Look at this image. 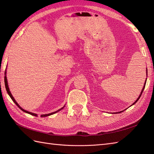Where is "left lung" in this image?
<instances>
[{
	"instance_id": "left-lung-1",
	"label": "left lung",
	"mask_w": 154,
	"mask_h": 154,
	"mask_svg": "<svg viewBox=\"0 0 154 154\" xmlns=\"http://www.w3.org/2000/svg\"><path fill=\"white\" fill-rule=\"evenodd\" d=\"M147 72H148V70H147ZM146 82H145V84H144V86H143V89H142V92H141V94H140V95L139 96V97L138 98V99H137L136 101H135V102L133 104H132V105H133V104H134L136 102H137V101H138V100H139V99H140V97H141V95H142V92H143V89H144V88H145V85H146ZM117 113V112H116Z\"/></svg>"
}]
</instances>
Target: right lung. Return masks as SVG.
Returning <instances> with one entry per match:
<instances>
[{
	"mask_svg": "<svg viewBox=\"0 0 154 154\" xmlns=\"http://www.w3.org/2000/svg\"><path fill=\"white\" fill-rule=\"evenodd\" d=\"M5 87H6V91H7V93H8V94H9V96L11 97V98L12 99V100H13V102H14L16 105L18 106V107L20 109H21L23 112H26V113H28V114H31V115H33V116H37L38 115L36 114H34V113H32V112H28V111H27V110H24L23 109H22V108L19 106V104L16 103V101L14 100V97H12V94H11V91H10V90H9V88H8V82H7V79H6V71H5ZM63 108H62V109H60V110H58L57 111H55V112H52V113H50V114H42V115H41V117H45V116H50V115H51V114H55V113H56L57 112H58V111H60V110H61V109H63Z\"/></svg>",
	"mask_w": 154,
	"mask_h": 154,
	"instance_id": "add662e5",
	"label": "right lung"
}]
</instances>
